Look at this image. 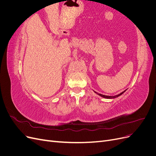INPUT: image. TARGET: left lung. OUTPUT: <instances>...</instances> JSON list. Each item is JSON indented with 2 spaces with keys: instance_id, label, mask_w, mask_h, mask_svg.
Segmentation results:
<instances>
[{
  "instance_id": "8db88e82",
  "label": "left lung",
  "mask_w": 156,
  "mask_h": 156,
  "mask_svg": "<svg viewBox=\"0 0 156 156\" xmlns=\"http://www.w3.org/2000/svg\"><path fill=\"white\" fill-rule=\"evenodd\" d=\"M126 91V90H124V92H121L120 94H118V95H116V96H105V95H103V94H99V93H98V92H95V91H94V92L96 93L97 94H98V95H99V96H100L101 97H102V98H105V99H114V98H117V97L120 96V95H122V94H123L124 92H125Z\"/></svg>"
}]
</instances>
